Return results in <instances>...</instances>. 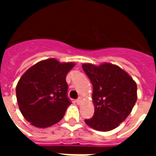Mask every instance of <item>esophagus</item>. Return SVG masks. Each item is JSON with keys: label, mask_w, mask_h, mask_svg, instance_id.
Masks as SVG:
<instances>
[{"label": "esophagus", "mask_w": 156, "mask_h": 156, "mask_svg": "<svg viewBox=\"0 0 156 156\" xmlns=\"http://www.w3.org/2000/svg\"><path fill=\"white\" fill-rule=\"evenodd\" d=\"M76 103L78 104V105H80L82 103V98H78V99H76Z\"/></svg>", "instance_id": "1"}]
</instances>
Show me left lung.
Masks as SVG:
<instances>
[{
	"mask_svg": "<svg viewBox=\"0 0 156 156\" xmlns=\"http://www.w3.org/2000/svg\"><path fill=\"white\" fill-rule=\"evenodd\" d=\"M93 84L94 115L85 123L95 130L109 131L129 116L137 100V85L127 73L111 63L82 65Z\"/></svg>",
	"mask_w": 156,
	"mask_h": 156,
	"instance_id": "obj_1",
	"label": "left lung"
}]
</instances>
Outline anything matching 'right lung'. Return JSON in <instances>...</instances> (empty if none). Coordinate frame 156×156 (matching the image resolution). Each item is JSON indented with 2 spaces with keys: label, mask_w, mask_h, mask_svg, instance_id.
Listing matches in <instances>:
<instances>
[{
  "label": "right lung",
  "mask_w": 156,
  "mask_h": 156,
  "mask_svg": "<svg viewBox=\"0 0 156 156\" xmlns=\"http://www.w3.org/2000/svg\"><path fill=\"white\" fill-rule=\"evenodd\" d=\"M74 65L50 58L33 65L20 78L16 88L19 108L33 126L49 127L63 118L71 105L66 76Z\"/></svg>",
  "instance_id": "add662e5"
}]
</instances>
